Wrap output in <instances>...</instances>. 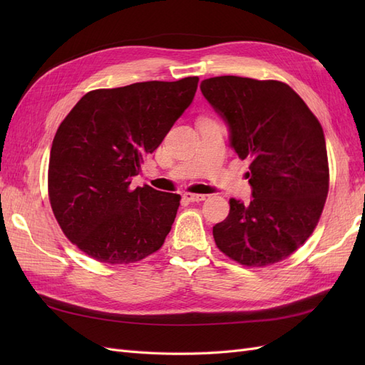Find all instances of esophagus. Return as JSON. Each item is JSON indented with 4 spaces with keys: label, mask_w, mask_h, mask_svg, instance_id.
<instances>
[{
    "label": "esophagus",
    "mask_w": 365,
    "mask_h": 365,
    "mask_svg": "<svg viewBox=\"0 0 365 365\" xmlns=\"http://www.w3.org/2000/svg\"><path fill=\"white\" fill-rule=\"evenodd\" d=\"M184 200L187 202H200L205 200V195H195V193H184Z\"/></svg>",
    "instance_id": "1"
}]
</instances>
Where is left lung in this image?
I'll return each mask as SVG.
<instances>
[{"instance_id":"obj_1","label":"left lung","mask_w":365,"mask_h":365,"mask_svg":"<svg viewBox=\"0 0 365 365\" xmlns=\"http://www.w3.org/2000/svg\"><path fill=\"white\" fill-rule=\"evenodd\" d=\"M222 117L230 146L251 161L252 200L231 197L225 220L213 227L217 248L245 267H268L312 235L329 192L324 132L289 85L219 76L201 82Z\"/></svg>"}]
</instances>
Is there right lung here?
<instances>
[{
  "instance_id": "right-lung-1",
  "label": "right lung",
  "mask_w": 365,
  "mask_h": 365,
  "mask_svg": "<svg viewBox=\"0 0 365 365\" xmlns=\"http://www.w3.org/2000/svg\"><path fill=\"white\" fill-rule=\"evenodd\" d=\"M200 77L86 93L54 135L48 196L63 235L88 256L134 263L164 244L181 196L130 189L141 163L190 106Z\"/></svg>"
}]
</instances>
